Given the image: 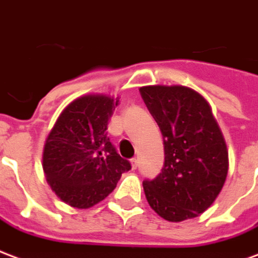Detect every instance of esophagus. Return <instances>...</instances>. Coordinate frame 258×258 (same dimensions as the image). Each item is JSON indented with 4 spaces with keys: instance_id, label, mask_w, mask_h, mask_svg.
<instances>
[{
    "instance_id": "esophagus-1",
    "label": "esophagus",
    "mask_w": 258,
    "mask_h": 258,
    "mask_svg": "<svg viewBox=\"0 0 258 258\" xmlns=\"http://www.w3.org/2000/svg\"><path fill=\"white\" fill-rule=\"evenodd\" d=\"M131 163H132V168L133 169H137V166H139V161H137L136 158H132Z\"/></svg>"
}]
</instances>
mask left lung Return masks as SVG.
Here are the masks:
<instances>
[{
    "mask_svg": "<svg viewBox=\"0 0 258 258\" xmlns=\"http://www.w3.org/2000/svg\"><path fill=\"white\" fill-rule=\"evenodd\" d=\"M140 95L163 136L161 173L144 180L148 204L162 219L197 217L217 198L228 173L224 137L208 101L185 86H144Z\"/></svg>",
    "mask_w": 258,
    "mask_h": 258,
    "instance_id": "obj_1",
    "label": "left lung"
}]
</instances>
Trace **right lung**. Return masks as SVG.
I'll return each instance as SVG.
<instances>
[{
  "instance_id": "1",
  "label": "right lung",
  "mask_w": 258,
  "mask_h": 258,
  "mask_svg": "<svg viewBox=\"0 0 258 258\" xmlns=\"http://www.w3.org/2000/svg\"><path fill=\"white\" fill-rule=\"evenodd\" d=\"M119 100L89 95L77 99L60 114L44 148V172L63 202L88 209L110 195L129 161L116 152L107 132Z\"/></svg>"
}]
</instances>
